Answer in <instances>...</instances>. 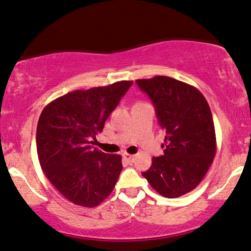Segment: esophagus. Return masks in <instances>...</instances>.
<instances>
[{
  "label": "esophagus",
  "instance_id": "1",
  "mask_svg": "<svg viewBox=\"0 0 251 251\" xmlns=\"http://www.w3.org/2000/svg\"><path fill=\"white\" fill-rule=\"evenodd\" d=\"M123 159H125L126 161H128V162H133L134 160H135V155H131V154L125 153V154H123Z\"/></svg>",
  "mask_w": 251,
  "mask_h": 251
}]
</instances>
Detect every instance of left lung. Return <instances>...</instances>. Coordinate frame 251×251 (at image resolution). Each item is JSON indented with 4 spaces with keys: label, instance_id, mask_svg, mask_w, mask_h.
<instances>
[{
    "label": "left lung",
    "instance_id": "left-lung-1",
    "mask_svg": "<svg viewBox=\"0 0 251 251\" xmlns=\"http://www.w3.org/2000/svg\"><path fill=\"white\" fill-rule=\"evenodd\" d=\"M136 83L153 102L166 133L163 155L153 157L142 176L157 193L178 198L201 184L215 159L216 131L209 103L198 89L166 75Z\"/></svg>",
    "mask_w": 251,
    "mask_h": 251
}]
</instances>
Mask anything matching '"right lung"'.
Returning a JSON list of instances; mask_svg holds the SVG:
<instances>
[{"mask_svg": "<svg viewBox=\"0 0 251 251\" xmlns=\"http://www.w3.org/2000/svg\"><path fill=\"white\" fill-rule=\"evenodd\" d=\"M131 85V80H121L75 90L47 104L39 117L36 151L41 170L73 204L97 206L116 185L123 168L122 157L103 153L91 145Z\"/></svg>", "mask_w": 251, "mask_h": 251, "instance_id": "1", "label": "right lung"}]
</instances>
